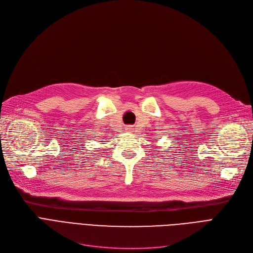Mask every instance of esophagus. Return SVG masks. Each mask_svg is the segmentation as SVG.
<instances>
[{
	"instance_id": "1",
	"label": "esophagus",
	"mask_w": 253,
	"mask_h": 253,
	"mask_svg": "<svg viewBox=\"0 0 253 253\" xmlns=\"http://www.w3.org/2000/svg\"><path fill=\"white\" fill-rule=\"evenodd\" d=\"M126 130L129 132V133H132V132L134 131V128L132 127V126H129V127H127V129H126Z\"/></svg>"
}]
</instances>
